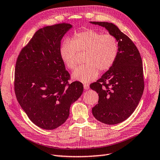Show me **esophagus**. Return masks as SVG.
<instances>
[{
    "instance_id": "1",
    "label": "esophagus",
    "mask_w": 160,
    "mask_h": 160,
    "mask_svg": "<svg viewBox=\"0 0 160 160\" xmlns=\"http://www.w3.org/2000/svg\"><path fill=\"white\" fill-rule=\"evenodd\" d=\"M84 89L85 90H88V89H89V88H90V86H89V85H88V84H84Z\"/></svg>"
}]
</instances>
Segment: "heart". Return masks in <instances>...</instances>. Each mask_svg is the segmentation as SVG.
Returning a JSON list of instances; mask_svg holds the SVG:
<instances>
[{
	"label": "heart",
	"instance_id": "heart-1",
	"mask_svg": "<svg viewBox=\"0 0 160 160\" xmlns=\"http://www.w3.org/2000/svg\"><path fill=\"white\" fill-rule=\"evenodd\" d=\"M118 50L117 41L113 35L86 29L76 33L70 41H64L61 47L60 56L66 67L73 70L78 62V52H86V63L74 70L72 78L87 83L97 78L99 70L103 72L113 66Z\"/></svg>",
	"mask_w": 160,
	"mask_h": 160
}]
</instances>
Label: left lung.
I'll return each instance as SVG.
<instances>
[{
    "mask_svg": "<svg viewBox=\"0 0 160 160\" xmlns=\"http://www.w3.org/2000/svg\"><path fill=\"white\" fill-rule=\"evenodd\" d=\"M105 28L118 42L116 60L101 78L90 84L99 96L92 108L96 119L107 125L120 123L132 115L144 88L142 61L132 40L112 23L90 22Z\"/></svg>",
    "mask_w": 160,
    "mask_h": 160,
    "instance_id": "1",
    "label": "left lung"
}]
</instances>
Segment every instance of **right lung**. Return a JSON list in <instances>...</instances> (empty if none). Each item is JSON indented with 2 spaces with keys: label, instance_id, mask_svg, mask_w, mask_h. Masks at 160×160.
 Segmentation results:
<instances>
[{
  "label": "right lung",
  "instance_id": "obj_1",
  "mask_svg": "<svg viewBox=\"0 0 160 160\" xmlns=\"http://www.w3.org/2000/svg\"><path fill=\"white\" fill-rule=\"evenodd\" d=\"M72 28L62 23L39 29L17 58V100L30 121L41 128L52 130L62 125L71 104L83 92L81 82L68 83L70 74L60 56L61 39Z\"/></svg>",
  "mask_w": 160,
  "mask_h": 160
}]
</instances>
